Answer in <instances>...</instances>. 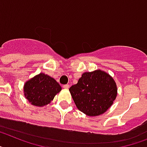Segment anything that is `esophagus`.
Returning a JSON list of instances; mask_svg holds the SVG:
<instances>
[{
    "label": "esophagus",
    "instance_id": "esophagus-1",
    "mask_svg": "<svg viewBox=\"0 0 147 147\" xmlns=\"http://www.w3.org/2000/svg\"><path fill=\"white\" fill-rule=\"evenodd\" d=\"M69 87H70V86H69V85H64V86H63V88H65V89H68L69 88Z\"/></svg>",
    "mask_w": 147,
    "mask_h": 147
}]
</instances>
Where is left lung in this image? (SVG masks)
<instances>
[{
    "label": "left lung",
    "instance_id": "left-lung-1",
    "mask_svg": "<svg viewBox=\"0 0 147 147\" xmlns=\"http://www.w3.org/2000/svg\"><path fill=\"white\" fill-rule=\"evenodd\" d=\"M69 91L78 110L89 116L106 112L117 95L114 80L100 70L83 73L78 82Z\"/></svg>",
    "mask_w": 147,
    "mask_h": 147
}]
</instances>
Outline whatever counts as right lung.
<instances>
[{
  "mask_svg": "<svg viewBox=\"0 0 147 147\" xmlns=\"http://www.w3.org/2000/svg\"><path fill=\"white\" fill-rule=\"evenodd\" d=\"M61 87L55 79L41 73L28 80L24 86V94L32 105L43 107L49 104Z\"/></svg>",
  "mask_w": 147,
  "mask_h": 147,
  "instance_id": "right-lung-1",
  "label": "right lung"
}]
</instances>
